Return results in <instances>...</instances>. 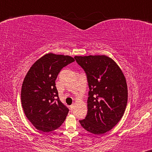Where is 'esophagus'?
Returning a JSON list of instances; mask_svg holds the SVG:
<instances>
[{
    "mask_svg": "<svg viewBox=\"0 0 152 152\" xmlns=\"http://www.w3.org/2000/svg\"><path fill=\"white\" fill-rule=\"evenodd\" d=\"M70 107L71 110H74V108H75V104H72V105H70V107Z\"/></svg>",
    "mask_w": 152,
    "mask_h": 152,
    "instance_id": "34e87169",
    "label": "esophagus"
}]
</instances>
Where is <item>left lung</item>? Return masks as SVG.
I'll use <instances>...</instances> for the list:
<instances>
[{"instance_id": "obj_1", "label": "left lung", "mask_w": 152, "mask_h": 152, "mask_svg": "<svg viewBox=\"0 0 152 152\" xmlns=\"http://www.w3.org/2000/svg\"><path fill=\"white\" fill-rule=\"evenodd\" d=\"M87 75L89 90L87 114L80 120L94 134L110 131L122 119L127 104L125 77L117 64L106 55L75 56Z\"/></svg>"}]
</instances>
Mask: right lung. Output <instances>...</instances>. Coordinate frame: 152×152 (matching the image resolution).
I'll return each instance as SVG.
<instances>
[{"instance_id": "add662e5", "label": "right lung", "mask_w": 152, "mask_h": 152, "mask_svg": "<svg viewBox=\"0 0 152 152\" xmlns=\"http://www.w3.org/2000/svg\"><path fill=\"white\" fill-rule=\"evenodd\" d=\"M74 58L48 53L32 65L23 80L21 102L28 120L37 129L49 132L62 125L69 109L61 102L55 87L59 72Z\"/></svg>"}]
</instances>
